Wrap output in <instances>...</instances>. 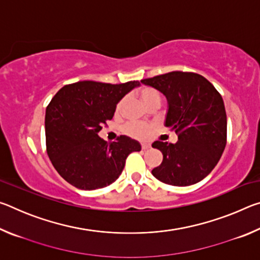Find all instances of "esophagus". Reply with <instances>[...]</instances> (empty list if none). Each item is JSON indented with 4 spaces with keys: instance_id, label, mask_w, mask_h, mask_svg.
Returning <instances> with one entry per match:
<instances>
[{
    "instance_id": "34e87169",
    "label": "esophagus",
    "mask_w": 260,
    "mask_h": 260,
    "mask_svg": "<svg viewBox=\"0 0 260 260\" xmlns=\"http://www.w3.org/2000/svg\"><path fill=\"white\" fill-rule=\"evenodd\" d=\"M150 144H148V143H143L142 144V149H143V150H148V149H150Z\"/></svg>"
}]
</instances>
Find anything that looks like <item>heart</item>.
Segmentation results:
<instances>
[{"label":"heart","mask_w":260,"mask_h":260,"mask_svg":"<svg viewBox=\"0 0 260 260\" xmlns=\"http://www.w3.org/2000/svg\"><path fill=\"white\" fill-rule=\"evenodd\" d=\"M140 100L142 101V103L148 107L149 104L151 103H159L160 104V94L158 93L156 89H152V88H142L139 93ZM125 104V100L119 101V103L117 104L116 107V112L119 113L122 108H124ZM126 133L129 134L131 136H133L135 139H140V140H144L147 139L149 135H150V131L151 127L149 125H144V124H129L126 126Z\"/></svg>","instance_id":"heart-1"}]
</instances>
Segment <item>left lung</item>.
Returning a JSON list of instances; mask_svg holds the SVG:
<instances>
[{"label": "left lung", "instance_id": "8db88e82", "mask_svg": "<svg viewBox=\"0 0 260 260\" xmlns=\"http://www.w3.org/2000/svg\"><path fill=\"white\" fill-rule=\"evenodd\" d=\"M167 100L165 126L178 134L177 143L156 141L162 161L153 177L171 186L186 187L211 173L226 147L227 117L221 95L201 74L173 71L143 79Z\"/></svg>", "mask_w": 260, "mask_h": 260}]
</instances>
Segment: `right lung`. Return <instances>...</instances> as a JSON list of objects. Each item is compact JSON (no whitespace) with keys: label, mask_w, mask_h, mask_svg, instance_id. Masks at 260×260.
I'll return each mask as SVG.
<instances>
[{"label":"right lung","mask_w":260,"mask_h":260,"mask_svg":"<svg viewBox=\"0 0 260 260\" xmlns=\"http://www.w3.org/2000/svg\"><path fill=\"white\" fill-rule=\"evenodd\" d=\"M139 85L78 81L52 98L45 119L47 152L57 172L72 186L82 190L109 186L119 178L127 156L141 150L138 141L126 135L111 143L99 136L119 101Z\"/></svg>","instance_id":"obj_1"}]
</instances>
